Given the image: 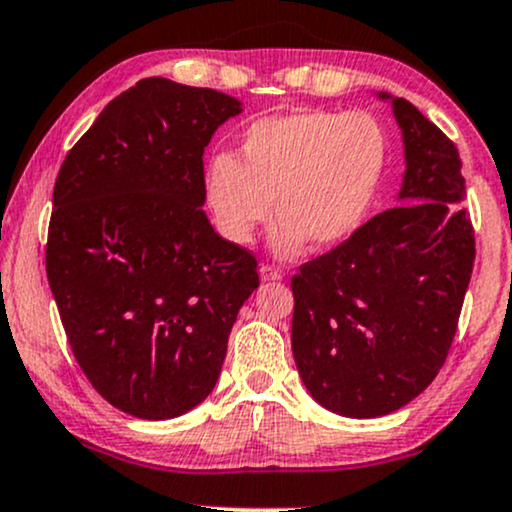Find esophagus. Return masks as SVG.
Here are the masks:
<instances>
[{
	"mask_svg": "<svg viewBox=\"0 0 512 512\" xmlns=\"http://www.w3.org/2000/svg\"><path fill=\"white\" fill-rule=\"evenodd\" d=\"M282 270L280 268H275V266H270V263H263L261 266V280L263 282H275V280H282Z\"/></svg>",
	"mask_w": 512,
	"mask_h": 512,
	"instance_id": "1",
	"label": "esophagus"
}]
</instances>
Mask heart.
<instances>
[{
  "instance_id": "1",
  "label": "heart",
  "mask_w": 512,
  "mask_h": 512,
  "mask_svg": "<svg viewBox=\"0 0 512 512\" xmlns=\"http://www.w3.org/2000/svg\"><path fill=\"white\" fill-rule=\"evenodd\" d=\"M387 166V130L370 113L292 111L251 123L237 156H213L204 197L220 235L235 244H249L275 206L270 244L289 258L306 242L330 249L349 239L370 216Z\"/></svg>"
}]
</instances>
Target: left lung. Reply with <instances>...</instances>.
Instances as JSON below:
<instances>
[{"label":"left lung","instance_id":"1","mask_svg":"<svg viewBox=\"0 0 512 512\" xmlns=\"http://www.w3.org/2000/svg\"><path fill=\"white\" fill-rule=\"evenodd\" d=\"M403 204L292 277V351L306 389L344 418H380L439 375L475 266L456 144L403 97Z\"/></svg>","mask_w":512,"mask_h":512}]
</instances>
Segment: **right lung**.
Instances as JSON below:
<instances>
[{
  "mask_svg": "<svg viewBox=\"0 0 512 512\" xmlns=\"http://www.w3.org/2000/svg\"><path fill=\"white\" fill-rule=\"evenodd\" d=\"M242 104L144 78L75 142L54 185L47 277L87 380L142 420L211 394L256 258L204 213V149Z\"/></svg>",
  "mask_w": 512,
  "mask_h": 512,
  "instance_id": "obj_1",
  "label": "right lung"
}]
</instances>
